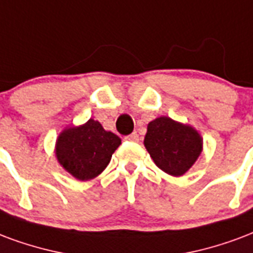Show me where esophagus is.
Segmentation results:
<instances>
[{
	"mask_svg": "<svg viewBox=\"0 0 253 253\" xmlns=\"http://www.w3.org/2000/svg\"><path fill=\"white\" fill-rule=\"evenodd\" d=\"M125 139L128 142H138L139 141V135H138L136 132H132V134H130V135H127Z\"/></svg>",
	"mask_w": 253,
	"mask_h": 253,
	"instance_id": "1",
	"label": "esophagus"
}]
</instances>
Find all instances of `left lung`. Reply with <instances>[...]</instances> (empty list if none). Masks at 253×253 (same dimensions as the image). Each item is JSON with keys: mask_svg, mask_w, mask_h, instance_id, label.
<instances>
[{"mask_svg": "<svg viewBox=\"0 0 253 253\" xmlns=\"http://www.w3.org/2000/svg\"><path fill=\"white\" fill-rule=\"evenodd\" d=\"M145 147L162 171L179 177L203 153V136L190 125L169 117L155 118L147 125Z\"/></svg>", "mask_w": 253, "mask_h": 253, "instance_id": "1", "label": "left lung"}]
</instances>
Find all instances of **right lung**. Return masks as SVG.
Listing matches in <instances>:
<instances>
[{"label":"right lung","instance_id":"1","mask_svg":"<svg viewBox=\"0 0 253 253\" xmlns=\"http://www.w3.org/2000/svg\"><path fill=\"white\" fill-rule=\"evenodd\" d=\"M122 143L114 132L106 131L98 121L65 127L56 139L55 154L60 166L79 181L98 177L107 168L114 151Z\"/></svg>","mask_w":253,"mask_h":253}]
</instances>
